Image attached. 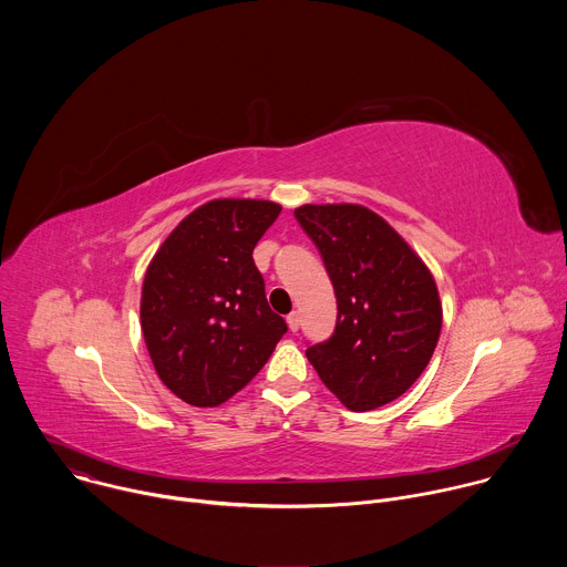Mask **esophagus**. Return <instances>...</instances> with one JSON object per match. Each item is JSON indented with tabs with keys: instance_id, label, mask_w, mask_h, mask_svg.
Segmentation results:
<instances>
[{
	"instance_id": "esophagus-1",
	"label": "esophagus",
	"mask_w": 567,
	"mask_h": 567,
	"mask_svg": "<svg viewBox=\"0 0 567 567\" xmlns=\"http://www.w3.org/2000/svg\"><path fill=\"white\" fill-rule=\"evenodd\" d=\"M287 326H289L291 332H298V328H300V313H298V311H291V313L287 316Z\"/></svg>"
}]
</instances>
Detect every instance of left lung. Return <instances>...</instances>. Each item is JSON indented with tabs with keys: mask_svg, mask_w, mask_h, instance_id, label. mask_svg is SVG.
<instances>
[{
	"mask_svg": "<svg viewBox=\"0 0 567 567\" xmlns=\"http://www.w3.org/2000/svg\"><path fill=\"white\" fill-rule=\"evenodd\" d=\"M313 239L337 293V330L307 359L354 413L385 406L429 365L442 332L435 278L383 217L361 204L293 210Z\"/></svg>",
	"mask_w": 567,
	"mask_h": 567,
	"instance_id": "left-lung-1",
	"label": "left lung"
}]
</instances>
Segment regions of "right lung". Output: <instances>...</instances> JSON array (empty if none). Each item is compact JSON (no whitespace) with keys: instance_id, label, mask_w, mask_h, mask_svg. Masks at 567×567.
Returning a JSON list of instances; mask_svg holds the SVG:
<instances>
[{"instance_id":"1","label":"right lung","mask_w":567,"mask_h":567,"mask_svg":"<svg viewBox=\"0 0 567 567\" xmlns=\"http://www.w3.org/2000/svg\"><path fill=\"white\" fill-rule=\"evenodd\" d=\"M282 206L213 199L186 215L147 265L141 330L158 379L197 409L245 388L287 332L254 249Z\"/></svg>"}]
</instances>
